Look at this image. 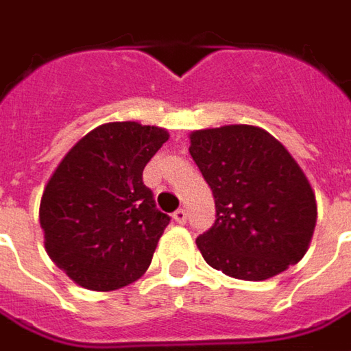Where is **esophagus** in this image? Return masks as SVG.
<instances>
[{
    "instance_id": "esophagus-1",
    "label": "esophagus",
    "mask_w": 351,
    "mask_h": 351,
    "mask_svg": "<svg viewBox=\"0 0 351 351\" xmlns=\"http://www.w3.org/2000/svg\"><path fill=\"white\" fill-rule=\"evenodd\" d=\"M173 219H175V221H176V223H178V225H184L186 219H188V211H186V209H182V207H180V209H176L175 213H173Z\"/></svg>"
}]
</instances>
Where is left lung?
Listing matches in <instances>:
<instances>
[{"label":"left lung","instance_id":"left-lung-1","mask_svg":"<svg viewBox=\"0 0 351 351\" xmlns=\"http://www.w3.org/2000/svg\"><path fill=\"white\" fill-rule=\"evenodd\" d=\"M190 156L215 199V223L195 240L209 265L265 280L304 257L315 228V194L275 136L250 125L195 130Z\"/></svg>","mask_w":351,"mask_h":351}]
</instances>
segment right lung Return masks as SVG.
Wrapping results in <instances>:
<instances>
[{"label": "right lung", "mask_w": 351, "mask_h": 351, "mask_svg": "<svg viewBox=\"0 0 351 351\" xmlns=\"http://www.w3.org/2000/svg\"><path fill=\"white\" fill-rule=\"evenodd\" d=\"M169 140L159 126L107 123L76 142L45 186V250L88 290L109 292L144 275L171 217L156 207L144 167Z\"/></svg>", "instance_id": "add662e5"}]
</instances>
